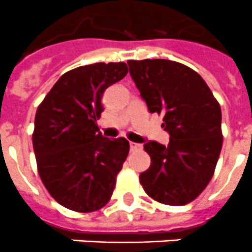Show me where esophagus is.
Here are the masks:
<instances>
[{
    "label": "esophagus",
    "mask_w": 252,
    "mask_h": 252,
    "mask_svg": "<svg viewBox=\"0 0 252 252\" xmlns=\"http://www.w3.org/2000/svg\"><path fill=\"white\" fill-rule=\"evenodd\" d=\"M141 149V145L140 144H136V142H130V150L135 151V150H140Z\"/></svg>",
    "instance_id": "34e87169"
}]
</instances>
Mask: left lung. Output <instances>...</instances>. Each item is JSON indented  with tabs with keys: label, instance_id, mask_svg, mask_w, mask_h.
Wrapping results in <instances>:
<instances>
[{
	"label": "left lung",
	"instance_id": "left-lung-1",
	"mask_svg": "<svg viewBox=\"0 0 252 252\" xmlns=\"http://www.w3.org/2000/svg\"><path fill=\"white\" fill-rule=\"evenodd\" d=\"M140 95L151 113L164 116L168 146L149 141L150 168L140 183L154 201L184 206L212 179L222 149L221 107L203 78L192 68L166 59L128 60Z\"/></svg>",
	"mask_w": 252,
	"mask_h": 252
}]
</instances>
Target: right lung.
I'll use <instances>...</instances> for the list:
<instances>
[{
    "label": "right lung",
    "mask_w": 252,
    "mask_h": 252,
    "mask_svg": "<svg viewBox=\"0 0 252 252\" xmlns=\"http://www.w3.org/2000/svg\"><path fill=\"white\" fill-rule=\"evenodd\" d=\"M127 72L122 62L78 66L64 73L37 107L32 133L37 171L65 208L88 213L111 199L130 144L102 136L97 120L103 92Z\"/></svg>",
    "instance_id": "1"
}]
</instances>
